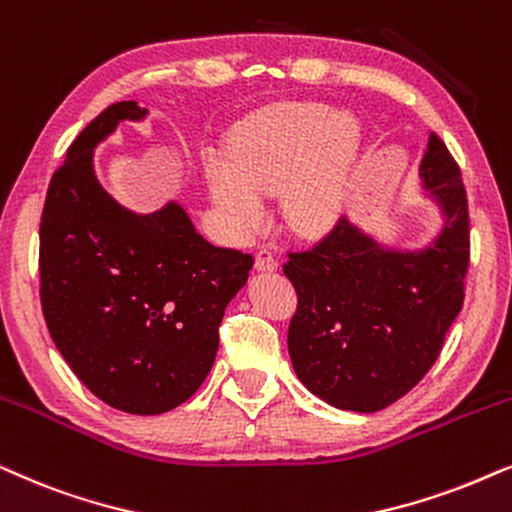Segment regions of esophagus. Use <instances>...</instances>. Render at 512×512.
Listing matches in <instances>:
<instances>
[{
	"mask_svg": "<svg viewBox=\"0 0 512 512\" xmlns=\"http://www.w3.org/2000/svg\"><path fill=\"white\" fill-rule=\"evenodd\" d=\"M254 268H256L258 272H275L277 268H280V263H277V258L272 256L270 249H258V251H256Z\"/></svg>",
	"mask_w": 512,
	"mask_h": 512,
	"instance_id": "34e87169",
	"label": "esophagus"
}]
</instances>
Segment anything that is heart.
I'll use <instances>...</instances> for the list:
<instances>
[{
	"instance_id": "b5f03b06",
	"label": "heart",
	"mask_w": 512,
	"mask_h": 512,
	"mask_svg": "<svg viewBox=\"0 0 512 512\" xmlns=\"http://www.w3.org/2000/svg\"><path fill=\"white\" fill-rule=\"evenodd\" d=\"M362 157L353 117L320 103H284L249 119L225 145V162L204 171L225 230L242 240L263 223V197L280 192L284 223L320 237L348 207Z\"/></svg>"
}]
</instances>
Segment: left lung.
<instances>
[{"instance_id": "left-lung-1", "label": "left lung", "mask_w": 512, "mask_h": 512, "mask_svg": "<svg viewBox=\"0 0 512 512\" xmlns=\"http://www.w3.org/2000/svg\"><path fill=\"white\" fill-rule=\"evenodd\" d=\"M435 235L397 247L343 216L315 249L291 254L298 294L289 357L298 381L331 407L386 409L428 374L463 305L468 199L461 171L433 131L418 162Z\"/></svg>"}]
</instances>
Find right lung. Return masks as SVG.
Instances as JSON below:
<instances>
[{"label":"right lung","instance_id":"1","mask_svg":"<svg viewBox=\"0 0 512 512\" xmlns=\"http://www.w3.org/2000/svg\"><path fill=\"white\" fill-rule=\"evenodd\" d=\"M148 115L122 101L86 126L51 178L39 225V296L58 353L98 400L138 416L202 386L225 308L254 265L204 240L178 199L141 214L98 181V145Z\"/></svg>","mask_w":512,"mask_h":512}]
</instances>
